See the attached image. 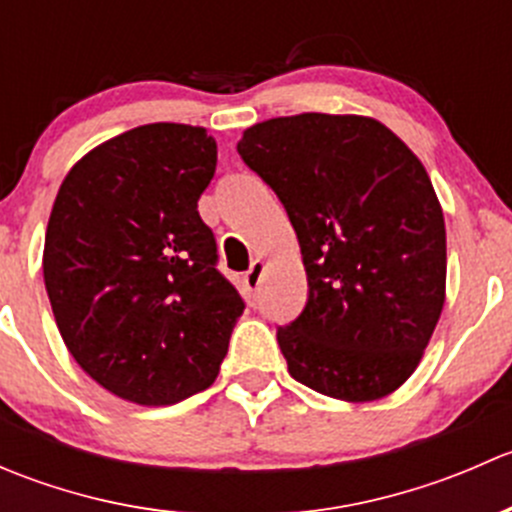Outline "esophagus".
<instances>
[{"label":"esophagus","mask_w":512,"mask_h":512,"mask_svg":"<svg viewBox=\"0 0 512 512\" xmlns=\"http://www.w3.org/2000/svg\"><path fill=\"white\" fill-rule=\"evenodd\" d=\"M262 270H265V262L255 260V262H252V265H250V270L245 272V287L250 289V292H255L257 285H260Z\"/></svg>","instance_id":"1"}]
</instances>
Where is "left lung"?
<instances>
[{
	"label": "left lung",
	"instance_id": "1",
	"mask_svg": "<svg viewBox=\"0 0 512 512\" xmlns=\"http://www.w3.org/2000/svg\"><path fill=\"white\" fill-rule=\"evenodd\" d=\"M237 151L285 205L307 270L304 312L277 329L289 374L352 404L394 394L446 302V223L423 163L354 113L270 118Z\"/></svg>",
	"mask_w": 512,
	"mask_h": 512
}]
</instances>
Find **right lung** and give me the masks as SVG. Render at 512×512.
Instances as JSON below:
<instances>
[{
	"instance_id": "obj_1",
	"label": "right lung",
	"mask_w": 512,
	"mask_h": 512,
	"mask_svg": "<svg viewBox=\"0 0 512 512\" xmlns=\"http://www.w3.org/2000/svg\"><path fill=\"white\" fill-rule=\"evenodd\" d=\"M215 163L203 126L148 123L76 160L56 193L44 240L56 327L76 364L131 404L208 389L245 309L198 213Z\"/></svg>"
}]
</instances>
